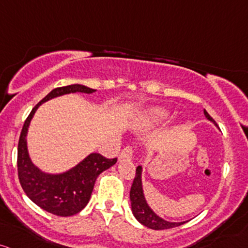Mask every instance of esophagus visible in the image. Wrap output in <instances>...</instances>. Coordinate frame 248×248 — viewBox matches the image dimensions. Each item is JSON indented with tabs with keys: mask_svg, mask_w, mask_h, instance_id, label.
<instances>
[{
	"mask_svg": "<svg viewBox=\"0 0 248 248\" xmlns=\"http://www.w3.org/2000/svg\"><path fill=\"white\" fill-rule=\"evenodd\" d=\"M133 156V147L132 146H126L120 153L119 157L120 159H129Z\"/></svg>",
	"mask_w": 248,
	"mask_h": 248,
	"instance_id": "esophagus-1",
	"label": "esophagus"
}]
</instances>
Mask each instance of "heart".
<instances>
[{
	"mask_svg": "<svg viewBox=\"0 0 248 248\" xmlns=\"http://www.w3.org/2000/svg\"><path fill=\"white\" fill-rule=\"evenodd\" d=\"M167 115L168 113L165 109L155 108V109H151L147 113V120L151 122H157L167 118Z\"/></svg>",
	"mask_w": 248,
	"mask_h": 248,
	"instance_id": "b5f03b06",
	"label": "heart"
}]
</instances>
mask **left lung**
Returning <instances> with one entry per match:
<instances>
[{"label": "left lung", "mask_w": 248, "mask_h": 248, "mask_svg": "<svg viewBox=\"0 0 248 248\" xmlns=\"http://www.w3.org/2000/svg\"><path fill=\"white\" fill-rule=\"evenodd\" d=\"M205 116L209 121L214 122L213 118L207 113L206 110H203ZM130 203H132V211L134 217H137L138 221L140 224H142L146 227L152 228V230H168V228L178 227L185 222H170L166 221V220L161 219L160 217H157L156 214L149 208V206L147 205L145 197H143V190H142V182H141V166H139L135 170V178L133 180L132 188H130Z\"/></svg>", "instance_id": "8db88e82"}]
</instances>
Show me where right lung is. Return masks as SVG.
I'll use <instances>...</instances> for the list:
<instances>
[{
	"instance_id": "add662e5",
	"label": "right lung",
	"mask_w": 248,
	"mask_h": 248,
	"mask_svg": "<svg viewBox=\"0 0 248 248\" xmlns=\"http://www.w3.org/2000/svg\"><path fill=\"white\" fill-rule=\"evenodd\" d=\"M76 92L91 94L94 93L95 89L82 84H70L53 89L32 108L26 119L17 147L18 180L24 193L39 207L59 217H70L82 211L91 199L97 176L118 161L116 157L108 159L101 154L93 153L88 155L76 167L59 175L41 172L39 168L31 164L27 151L26 137L34 113L41 103L60 95Z\"/></svg>"
}]
</instances>
